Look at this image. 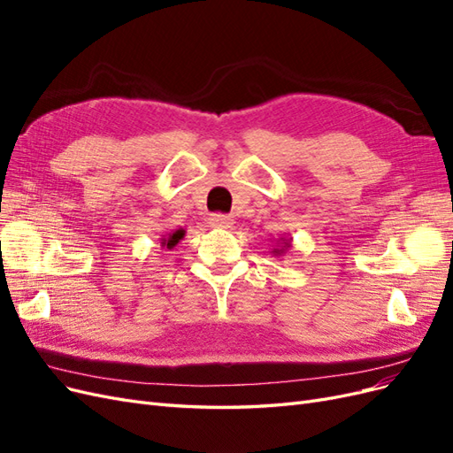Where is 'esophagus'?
<instances>
[{
    "label": "esophagus",
    "mask_w": 453,
    "mask_h": 453,
    "mask_svg": "<svg viewBox=\"0 0 453 453\" xmlns=\"http://www.w3.org/2000/svg\"><path fill=\"white\" fill-rule=\"evenodd\" d=\"M210 225L215 228H230L232 225H234V219H232L230 215H223V213H213L210 217Z\"/></svg>",
    "instance_id": "1"
}]
</instances>
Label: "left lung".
Masks as SVG:
<instances>
[{
  "label": "left lung",
  "mask_w": 453,
  "mask_h": 453,
  "mask_svg": "<svg viewBox=\"0 0 453 453\" xmlns=\"http://www.w3.org/2000/svg\"><path fill=\"white\" fill-rule=\"evenodd\" d=\"M287 250H291V238L281 236V238L276 240V245H273V248H272V255L273 257H283V253Z\"/></svg>",
  "instance_id": "1"
}]
</instances>
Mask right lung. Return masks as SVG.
I'll use <instances>...</instances> for the list:
<instances>
[{
  "label": "right lung",
  "instance_id": "add662e5",
  "mask_svg": "<svg viewBox=\"0 0 453 453\" xmlns=\"http://www.w3.org/2000/svg\"><path fill=\"white\" fill-rule=\"evenodd\" d=\"M183 238H185V230H183V228L172 230L170 234H164V236L160 238V248H164V250H173L175 245L180 243Z\"/></svg>",
  "mask_w": 453,
  "mask_h": 453
}]
</instances>
